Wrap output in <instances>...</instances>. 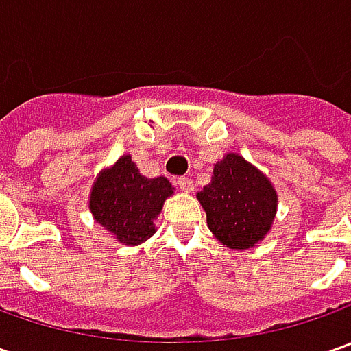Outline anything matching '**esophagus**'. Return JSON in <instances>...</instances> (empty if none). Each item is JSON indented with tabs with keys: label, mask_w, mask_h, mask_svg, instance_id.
<instances>
[{
	"label": "esophagus",
	"mask_w": 351,
	"mask_h": 351,
	"mask_svg": "<svg viewBox=\"0 0 351 351\" xmlns=\"http://www.w3.org/2000/svg\"><path fill=\"white\" fill-rule=\"evenodd\" d=\"M176 183H178V187H180L182 191H185V193L193 191V182H191L189 178H178V180H176Z\"/></svg>",
	"instance_id": "obj_1"
}]
</instances>
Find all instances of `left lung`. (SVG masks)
Listing matches in <instances>:
<instances>
[{"mask_svg": "<svg viewBox=\"0 0 351 351\" xmlns=\"http://www.w3.org/2000/svg\"><path fill=\"white\" fill-rule=\"evenodd\" d=\"M197 199L207 213L210 232L232 250L252 248L263 240L277 213L271 182L234 152L215 164L210 183Z\"/></svg>", "mask_w": 351, "mask_h": 351, "instance_id": "1", "label": "left lung"}]
</instances>
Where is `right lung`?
<instances>
[{"label": "right lung", "instance_id": "1", "mask_svg": "<svg viewBox=\"0 0 351 351\" xmlns=\"http://www.w3.org/2000/svg\"><path fill=\"white\" fill-rule=\"evenodd\" d=\"M169 195L173 187L166 178H144L125 154L93 182L89 210L121 244L136 246L156 232V217Z\"/></svg>", "mask_w": 351, "mask_h": 351}]
</instances>
